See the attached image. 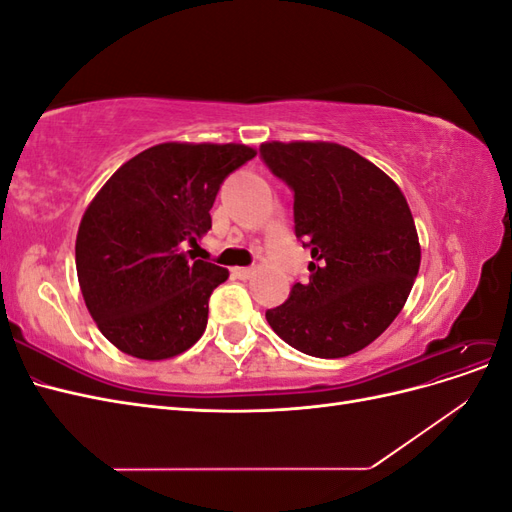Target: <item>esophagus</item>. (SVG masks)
Returning a JSON list of instances; mask_svg holds the SVG:
<instances>
[{"instance_id":"1","label":"esophagus","mask_w":512,"mask_h":512,"mask_svg":"<svg viewBox=\"0 0 512 512\" xmlns=\"http://www.w3.org/2000/svg\"><path fill=\"white\" fill-rule=\"evenodd\" d=\"M256 273L254 267H235V275L239 280H250V277Z\"/></svg>"}]
</instances>
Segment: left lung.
Masks as SVG:
<instances>
[{
	"instance_id": "obj_1",
	"label": "left lung",
	"mask_w": 512,
	"mask_h": 512,
	"mask_svg": "<svg viewBox=\"0 0 512 512\" xmlns=\"http://www.w3.org/2000/svg\"><path fill=\"white\" fill-rule=\"evenodd\" d=\"M260 156L294 192V232L312 250L267 322L318 359H342L380 337L406 305L421 267L414 218L399 185L359 153L327 141L262 143Z\"/></svg>"
}]
</instances>
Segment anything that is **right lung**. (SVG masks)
I'll return each instance as SVG.
<instances>
[{
	"label": "right lung",
	"instance_id": "add662e5",
	"mask_svg": "<svg viewBox=\"0 0 512 512\" xmlns=\"http://www.w3.org/2000/svg\"><path fill=\"white\" fill-rule=\"evenodd\" d=\"M237 143H160L121 164L83 213L76 275L91 318L121 352L164 361L207 329L228 269L192 256L222 181L252 160Z\"/></svg>",
	"mask_w": 512,
	"mask_h": 512
}]
</instances>
